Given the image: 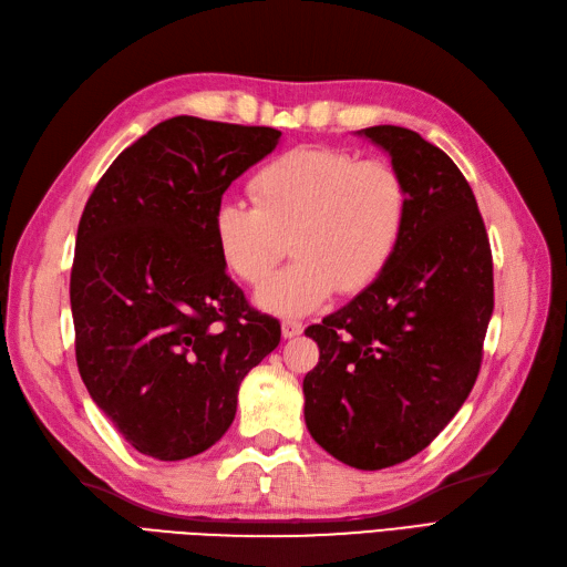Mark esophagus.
I'll return each mask as SVG.
<instances>
[{
    "mask_svg": "<svg viewBox=\"0 0 567 567\" xmlns=\"http://www.w3.org/2000/svg\"><path fill=\"white\" fill-rule=\"evenodd\" d=\"M302 321H298V319H284L281 321V333H284V338H296V336H300L302 333Z\"/></svg>",
    "mask_w": 567,
    "mask_h": 567,
    "instance_id": "1",
    "label": "esophagus"
}]
</instances>
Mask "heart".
Returning a JSON list of instances; mask_svg holds the SVG:
<instances>
[{"label":"heart","instance_id":"obj_1","mask_svg":"<svg viewBox=\"0 0 567 567\" xmlns=\"http://www.w3.org/2000/svg\"><path fill=\"white\" fill-rule=\"evenodd\" d=\"M250 203L225 198L213 213L217 252L238 281L260 286L291 238L297 262L260 288L274 315H307L336 288L357 293L398 255L409 221V192L388 161L300 146L260 167Z\"/></svg>","mask_w":567,"mask_h":567}]
</instances>
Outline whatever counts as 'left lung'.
<instances>
[{
    "mask_svg": "<svg viewBox=\"0 0 567 567\" xmlns=\"http://www.w3.org/2000/svg\"><path fill=\"white\" fill-rule=\"evenodd\" d=\"M359 134L390 153L409 221L388 269L321 323L307 326L319 364L305 375V423L359 471L416 456L475 385L494 310L492 250L466 177L406 127Z\"/></svg>",
    "mask_w": 567,
    "mask_h": 567,
    "instance_id": "8db88e82",
    "label": "left lung"
}]
</instances>
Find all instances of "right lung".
Instances as JSON below:
<instances>
[{
	"label": "right lung",
	"mask_w": 567,
	"mask_h": 567,
	"mask_svg": "<svg viewBox=\"0 0 567 567\" xmlns=\"http://www.w3.org/2000/svg\"><path fill=\"white\" fill-rule=\"evenodd\" d=\"M281 132L177 115L106 169L71 271L78 369L136 452L196 456L227 433L238 385L279 346L221 265L213 213Z\"/></svg>",
	"instance_id": "obj_1"
}]
</instances>
